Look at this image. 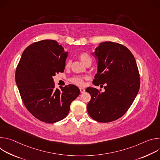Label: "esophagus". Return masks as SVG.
Returning a JSON list of instances; mask_svg holds the SVG:
<instances>
[{"label": "esophagus", "instance_id": "obj_1", "mask_svg": "<svg viewBox=\"0 0 160 160\" xmlns=\"http://www.w3.org/2000/svg\"><path fill=\"white\" fill-rule=\"evenodd\" d=\"M80 92L81 93H83L85 91V88H82V87H80Z\"/></svg>", "mask_w": 160, "mask_h": 160}]
</instances>
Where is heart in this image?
I'll return each instance as SVG.
<instances>
[{
	"mask_svg": "<svg viewBox=\"0 0 160 160\" xmlns=\"http://www.w3.org/2000/svg\"><path fill=\"white\" fill-rule=\"evenodd\" d=\"M78 58L84 64H86L88 62H92V59H91L90 56L87 52H83L80 53L78 55ZM70 64H71L70 61H67L65 64V68H70ZM83 80H84V78L81 77H74L70 79V81L73 83L79 86L83 85Z\"/></svg>",
	"mask_w": 160,
	"mask_h": 160,
	"instance_id": "obj_1",
	"label": "heart"
}]
</instances>
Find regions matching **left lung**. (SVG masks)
<instances>
[{"mask_svg": "<svg viewBox=\"0 0 160 160\" xmlns=\"http://www.w3.org/2000/svg\"><path fill=\"white\" fill-rule=\"evenodd\" d=\"M93 54L98 66L92 83L105 85V91L87 88L91 96L87 109L94 120L108 123L122 117L133 103L140 88L139 72L132 52L118 43L102 42Z\"/></svg>", "mask_w": 160, "mask_h": 160, "instance_id": "1", "label": "left lung"}]
</instances>
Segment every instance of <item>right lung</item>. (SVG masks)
<instances>
[{
  "mask_svg": "<svg viewBox=\"0 0 160 160\" xmlns=\"http://www.w3.org/2000/svg\"><path fill=\"white\" fill-rule=\"evenodd\" d=\"M68 52L53 40L34 42L23 51L15 79L25 106L37 119L53 123L64 119L80 94L77 86L55 88L53 77L64 72Z\"/></svg>",
  "mask_w": 160,
  "mask_h": 160,
  "instance_id": "right-lung-1",
  "label": "right lung"
}]
</instances>
